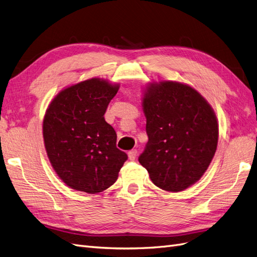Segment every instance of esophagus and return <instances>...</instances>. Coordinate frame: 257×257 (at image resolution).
I'll list each match as a JSON object with an SVG mask.
<instances>
[{"label": "esophagus", "mask_w": 257, "mask_h": 257, "mask_svg": "<svg viewBox=\"0 0 257 257\" xmlns=\"http://www.w3.org/2000/svg\"><path fill=\"white\" fill-rule=\"evenodd\" d=\"M128 159L131 160V161H134L135 159H136V155H137V150L136 149H133V150H131V151H128Z\"/></svg>", "instance_id": "obj_1"}]
</instances>
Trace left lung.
<instances>
[{
	"instance_id": "obj_1",
	"label": "left lung",
	"mask_w": 257,
	"mask_h": 257,
	"mask_svg": "<svg viewBox=\"0 0 257 257\" xmlns=\"http://www.w3.org/2000/svg\"><path fill=\"white\" fill-rule=\"evenodd\" d=\"M143 107L149 139L139 163L160 189H188L214 157L219 126L213 109L195 89L175 81L149 85Z\"/></svg>"
}]
</instances>
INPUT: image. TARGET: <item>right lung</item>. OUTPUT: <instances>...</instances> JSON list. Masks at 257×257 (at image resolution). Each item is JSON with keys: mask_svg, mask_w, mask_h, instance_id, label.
Here are the masks:
<instances>
[{"mask_svg": "<svg viewBox=\"0 0 257 257\" xmlns=\"http://www.w3.org/2000/svg\"><path fill=\"white\" fill-rule=\"evenodd\" d=\"M118 90V84L99 78L84 80L62 90L46 111V151L69 188L103 192L116 181L127 160V154L116 148L115 131L104 118Z\"/></svg>", "mask_w": 257, "mask_h": 257, "instance_id": "1", "label": "right lung"}]
</instances>
